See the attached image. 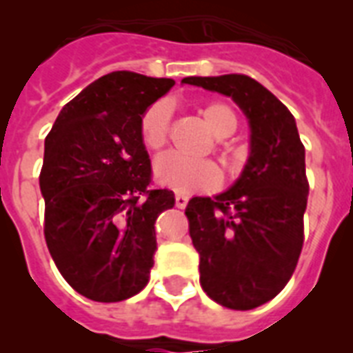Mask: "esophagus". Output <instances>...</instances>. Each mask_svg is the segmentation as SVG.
<instances>
[{
  "mask_svg": "<svg viewBox=\"0 0 353 353\" xmlns=\"http://www.w3.org/2000/svg\"><path fill=\"white\" fill-rule=\"evenodd\" d=\"M188 203L187 196H183V194H176V207L177 209H185Z\"/></svg>",
  "mask_w": 353,
  "mask_h": 353,
  "instance_id": "esophagus-1",
  "label": "esophagus"
}]
</instances>
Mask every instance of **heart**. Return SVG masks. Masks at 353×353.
I'll return each mask as SVG.
<instances>
[{
    "label": "heart",
    "instance_id": "1",
    "mask_svg": "<svg viewBox=\"0 0 353 353\" xmlns=\"http://www.w3.org/2000/svg\"><path fill=\"white\" fill-rule=\"evenodd\" d=\"M201 115L216 137H229L238 128L234 110L223 102H207ZM170 108L166 102H154L146 108L139 122L141 141L148 150H159L166 144L170 132ZM154 172L157 181L181 194L207 192L220 187L221 172L212 161L187 159L177 154H165L155 159Z\"/></svg>",
    "mask_w": 353,
    "mask_h": 353
}]
</instances>
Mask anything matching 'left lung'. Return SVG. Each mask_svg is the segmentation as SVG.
Masks as SVG:
<instances>
[{"instance_id": "8db88e82", "label": "left lung", "mask_w": 353, "mask_h": 353, "mask_svg": "<svg viewBox=\"0 0 353 353\" xmlns=\"http://www.w3.org/2000/svg\"><path fill=\"white\" fill-rule=\"evenodd\" d=\"M183 82L232 97L251 124L240 179L212 199L192 198L185 209L201 288L221 306L245 312L279 295L301 256L310 192L304 144L290 110L251 77Z\"/></svg>"}]
</instances>
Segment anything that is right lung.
<instances>
[{
    "label": "right lung",
    "instance_id": "add662e5",
    "mask_svg": "<svg viewBox=\"0 0 353 353\" xmlns=\"http://www.w3.org/2000/svg\"><path fill=\"white\" fill-rule=\"evenodd\" d=\"M113 71L68 102L46 137L43 234L68 284L97 302L137 295L157 249L154 223L174 192L152 187L139 122L172 85Z\"/></svg>",
    "mask_w": 353,
    "mask_h": 353
}]
</instances>
